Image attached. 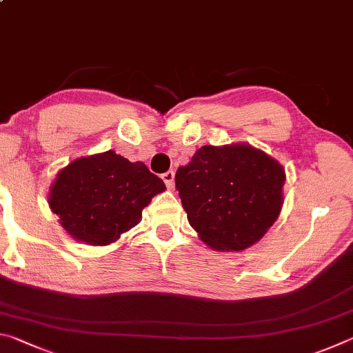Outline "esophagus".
<instances>
[{
	"label": "esophagus",
	"mask_w": 353,
	"mask_h": 353,
	"mask_svg": "<svg viewBox=\"0 0 353 353\" xmlns=\"http://www.w3.org/2000/svg\"><path fill=\"white\" fill-rule=\"evenodd\" d=\"M161 178H163V181L165 183V186L169 188V189H172L173 188V180H175V172L167 170L165 173H163V175H161Z\"/></svg>",
	"instance_id": "34e87169"
}]
</instances>
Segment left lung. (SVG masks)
Returning <instances> with one entry per match:
<instances>
[{"instance_id": "8db88e82", "label": "left lung", "mask_w": 353, "mask_h": 353, "mask_svg": "<svg viewBox=\"0 0 353 353\" xmlns=\"http://www.w3.org/2000/svg\"><path fill=\"white\" fill-rule=\"evenodd\" d=\"M285 170L250 144L203 145L175 175L190 226L212 250L243 251L281 214Z\"/></svg>"}]
</instances>
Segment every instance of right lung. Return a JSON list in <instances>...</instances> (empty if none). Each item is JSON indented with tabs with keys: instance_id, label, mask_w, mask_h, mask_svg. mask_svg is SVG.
<instances>
[{
	"instance_id": "obj_1",
	"label": "right lung",
	"mask_w": 353,
	"mask_h": 353,
	"mask_svg": "<svg viewBox=\"0 0 353 353\" xmlns=\"http://www.w3.org/2000/svg\"><path fill=\"white\" fill-rule=\"evenodd\" d=\"M165 190L141 161L113 150L74 159L49 189V208L72 239L94 246L116 242L142 219V209Z\"/></svg>"
}]
</instances>
